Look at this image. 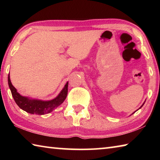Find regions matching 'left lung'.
Listing matches in <instances>:
<instances>
[{"label": "left lung", "instance_id": "1", "mask_svg": "<svg viewBox=\"0 0 160 160\" xmlns=\"http://www.w3.org/2000/svg\"><path fill=\"white\" fill-rule=\"evenodd\" d=\"M143 104H142V106H141V107H142V106H143ZM141 107H140V108H141Z\"/></svg>", "mask_w": 160, "mask_h": 160}]
</instances>
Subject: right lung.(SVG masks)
Wrapping results in <instances>:
<instances>
[{"label": "right lung", "instance_id": "1", "mask_svg": "<svg viewBox=\"0 0 160 160\" xmlns=\"http://www.w3.org/2000/svg\"><path fill=\"white\" fill-rule=\"evenodd\" d=\"M8 85L10 91H11L12 96L16 104L20 109L25 111L28 113H32V114L44 115L46 113H50L52 112L53 109L61 105L67 97L68 85V82L66 84L61 93L55 99L51 100V101H42V100L32 99L28 98V97L21 96L10 82V75H8Z\"/></svg>", "mask_w": 160, "mask_h": 160}]
</instances>
